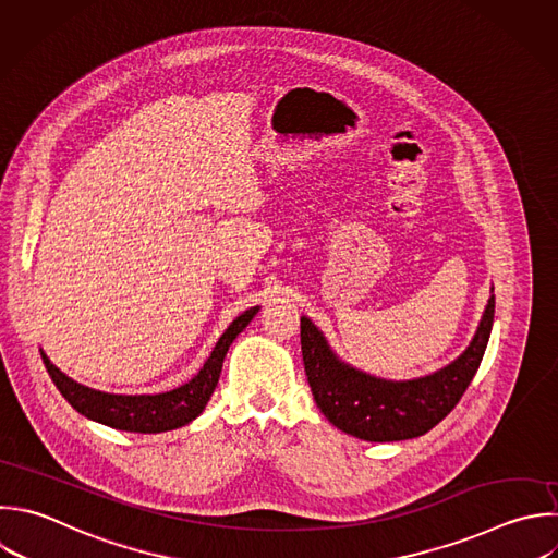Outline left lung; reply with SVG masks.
Returning a JSON list of instances; mask_svg holds the SVG:
<instances>
[{"mask_svg":"<svg viewBox=\"0 0 558 558\" xmlns=\"http://www.w3.org/2000/svg\"><path fill=\"white\" fill-rule=\"evenodd\" d=\"M495 296L490 294L469 347L440 371L392 381L368 375L342 362L320 329L301 318V353L305 375L320 412L344 434L371 442L416 438L440 423L471 384L493 327Z\"/></svg>","mask_w":558,"mask_h":558,"instance_id":"1","label":"left lung"}]
</instances>
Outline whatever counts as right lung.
Instances as JSON below:
<instances>
[{
  "mask_svg": "<svg viewBox=\"0 0 558 558\" xmlns=\"http://www.w3.org/2000/svg\"><path fill=\"white\" fill-rule=\"evenodd\" d=\"M259 312V307H251L244 314H240L227 331L216 342L211 355L187 384L159 395H111L102 392L89 386H83L68 377L61 368H57L50 357L41 351L44 364L61 390V395L72 403L74 410L85 414L87 418H94L102 425L124 429V432H140V434H157L177 429L181 425H187L194 421L207 405L209 397L214 395L225 355L233 340L244 331V327L253 320V316Z\"/></svg>",
  "mask_w": 558,
  "mask_h": 558,
  "instance_id": "obj_1",
  "label": "right lung"
}]
</instances>
